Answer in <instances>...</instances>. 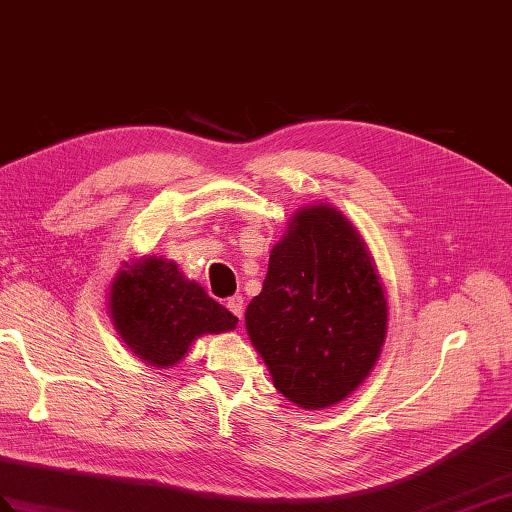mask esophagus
Wrapping results in <instances>:
<instances>
[{
  "label": "esophagus",
  "mask_w": 512,
  "mask_h": 512,
  "mask_svg": "<svg viewBox=\"0 0 512 512\" xmlns=\"http://www.w3.org/2000/svg\"><path fill=\"white\" fill-rule=\"evenodd\" d=\"M227 307H229V311L233 313L235 318H240V320H242V313H244V298H242V296H233V298H229Z\"/></svg>",
  "instance_id": "34e87169"
}]
</instances>
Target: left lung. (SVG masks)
<instances>
[{
  "label": "left lung",
  "mask_w": 512,
  "mask_h": 512,
  "mask_svg": "<svg viewBox=\"0 0 512 512\" xmlns=\"http://www.w3.org/2000/svg\"><path fill=\"white\" fill-rule=\"evenodd\" d=\"M244 320L274 387L300 409H329L370 376L389 307L368 246L337 207L294 212Z\"/></svg>",
  "instance_id": "left-lung-1"
}]
</instances>
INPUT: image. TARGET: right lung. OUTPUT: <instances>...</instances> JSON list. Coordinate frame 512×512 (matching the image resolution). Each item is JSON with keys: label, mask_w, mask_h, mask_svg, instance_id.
I'll return each mask as SVG.
<instances>
[{"label": "right lung", "mask_w": 512, "mask_h": 512, "mask_svg": "<svg viewBox=\"0 0 512 512\" xmlns=\"http://www.w3.org/2000/svg\"><path fill=\"white\" fill-rule=\"evenodd\" d=\"M108 313L131 355L162 370L175 368L199 337L238 326L173 259L155 255L123 261L110 285Z\"/></svg>", "instance_id": "1"}]
</instances>
